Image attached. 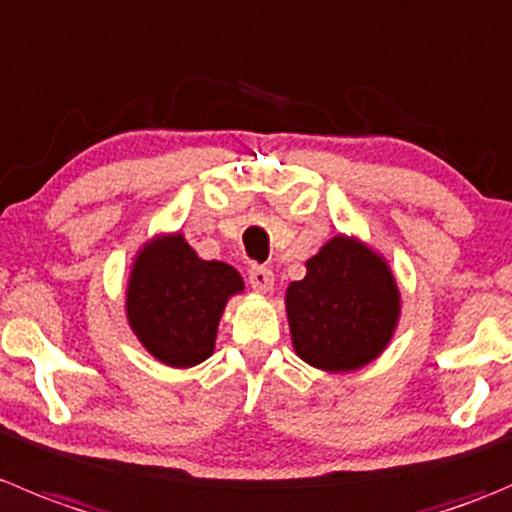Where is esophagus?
Wrapping results in <instances>:
<instances>
[{
	"label": "esophagus",
	"instance_id": "34e87169",
	"mask_svg": "<svg viewBox=\"0 0 512 512\" xmlns=\"http://www.w3.org/2000/svg\"><path fill=\"white\" fill-rule=\"evenodd\" d=\"M247 277H250V285L255 287L257 292H270L272 285H275V272L265 265H250Z\"/></svg>",
	"mask_w": 512,
	"mask_h": 512
}]
</instances>
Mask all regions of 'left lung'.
Returning <instances> with one entry per match:
<instances>
[{"mask_svg":"<svg viewBox=\"0 0 512 512\" xmlns=\"http://www.w3.org/2000/svg\"><path fill=\"white\" fill-rule=\"evenodd\" d=\"M398 300L388 265L360 242L335 237L307 260L305 280L287 287L292 345L320 370H357L388 345Z\"/></svg>","mask_w":512,"mask_h":512,"instance_id":"1","label":"left lung"}]
</instances>
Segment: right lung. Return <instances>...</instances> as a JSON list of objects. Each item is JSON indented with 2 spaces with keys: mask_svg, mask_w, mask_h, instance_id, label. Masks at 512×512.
I'll return each mask as SVG.
<instances>
[{
  "mask_svg": "<svg viewBox=\"0 0 512 512\" xmlns=\"http://www.w3.org/2000/svg\"><path fill=\"white\" fill-rule=\"evenodd\" d=\"M240 290V272L200 260L185 237H165L147 245L132 267L127 317L157 360L192 367L212 355L227 297Z\"/></svg>",
  "mask_w": 512,
  "mask_h": 512,
  "instance_id": "right-lung-1",
  "label": "right lung"
}]
</instances>
